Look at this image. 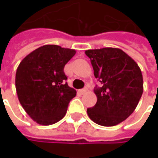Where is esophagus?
I'll return each instance as SVG.
<instances>
[{
	"label": "esophagus",
	"mask_w": 158,
	"mask_h": 158,
	"mask_svg": "<svg viewBox=\"0 0 158 158\" xmlns=\"http://www.w3.org/2000/svg\"><path fill=\"white\" fill-rule=\"evenodd\" d=\"M79 92L81 94V95H84V94H85L87 92V89L85 88V89H79Z\"/></svg>",
	"instance_id": "obj_1"
}]
</instances>
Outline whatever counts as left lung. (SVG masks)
Here are the masks:
<instances>
[{"instance_id":"left-lung-1","label":"left lung","mask_w":158,"mask_h":158,"mask_svg":"<svg viewBox=\"0 0 158 158\" xmlns=\"http://www.w3.org/2000/svg\"><path fill=\"white\" fill-rule=\"evenodd\" d=\"M90 59L94 75L102 85L94 92L97 102L87 114L102 126H114L133 113L143 93L140 69L121 49L106 47L85 51Z\"/></svg>"}]
</instances>
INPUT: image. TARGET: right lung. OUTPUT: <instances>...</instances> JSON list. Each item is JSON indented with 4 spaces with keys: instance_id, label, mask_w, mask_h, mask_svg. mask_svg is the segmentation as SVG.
Returning <instances> with one entry per match:
<instances>
[{
    "instance_id": "obj_1",
    "label": "right lung",
    "mask_w": 158,
    "mask_h": 158,
    "mask_svg": "<svg viewBox=\"0 0 158 158\" xmlns=\"http://www.w3.org/2000/svg\"><path fill=\"white\" fill-rule=\"evenodd\" d=\"M75 53L73 49L45 45L26 56L18 67L15 85L19 102L37 123L51 125L65 116L76 90L65 82L63 69Z\"/></svg>"
}]
</instances>
